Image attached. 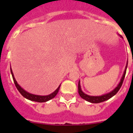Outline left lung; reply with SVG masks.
<instances>
[{"label": "left lung", "mask_w": 133, "mask_h": 133, "mask_svg": "<svg viewBox=\"0 0 133 133\" xmlns=\"http://www.w3.org/2000/svg\"><path fill=\"white\" fill-rule=\"evenodd\" d=\"M127 64H128V62L127 63V66H126V67H125V70H124V73H123V77H122L121 79L119 84L117 85V87L115 88L113 90H112L111 92H109V93L105 94V95H101V96H90V95H87V94L84 93V92L82 91V90H81V84H80V81H78V94H79V95L81 96V98L86 100L87 101L90 102V103H102V102L105 101H107V100H109V98H110L111 97H113L114 95H115L117 93V92L119 90V89H121V87L122 84H123L124 77H125V75H126V70H127Z\"/></svg>", "instance_id": "1"}]
</instances>
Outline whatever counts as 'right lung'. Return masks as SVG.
<instances>
[{
	"label": "right lung",
	"instance_id": "right-lung-1",
	"mask_svg": "<svg viewBox=\"0 0 133 133\" xmlns=\"http://www.w3.org/2000/svg\"><path fill=\"white\" fill-rule=\"evenodd\" d=\"M10 72H11L12 76V78H13L14 83H15V86H16V89H18V90L19 91L20 93L23 95L24 98L30 100V101H35V102H38V103H44V102H46L48 101H49V100L53 98L54 97L57 95L58 90H59L61 85H59V87H58L57 88V89H56L53 92H52V93L50 94V95H46V96H41V95H33V94H30L29 93V92H26V90H24L23 88H21V86L17 83L15 77H14L13 72H12V70L11 67H10Z\"/></svg>",
	"mask_w": 133,
	"mask_h": 133
}]
</instances>
